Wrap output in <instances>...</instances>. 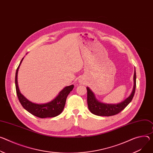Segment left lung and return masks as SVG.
Listing matches in <instances>:
<instances>
[{"label": "left lung", "mask_w": 153, "mask_h": 153, "mask_svg": "<svg viewBox=\"0 0 153 153\" xmlns=\"http://www.w3.org/2000/svg\"><path fill=\"white\" fill-rule=\"evenodd\" d=\"M136 87V73L135 70L134 75V87L131 95L118 104H105L97 100L94 94L87 87V103L90 112L98 116H112L118 114L126 107L132 101L135 94Z\"/></svg>", "instance_id": "1"}]
</instances>
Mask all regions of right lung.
I'll return each mask as SVG.
<instances>
[{
    "label": "right lung",
    "mask_w": 153,
    "mask_h": 153,
    "mask_svg": "<svg viewBox=\"0 0 153 153\" xmlns=\"http://www.w3.org/2000/svg\"><path fill=\"white\" fill-rule=\"evenodd\" d=\"M21 60L19 65L18 66L15 76V85L18 98L22 106L29 113L37 117L44 118L55 117L60 115L65 107L66 100L68 95L70 93L73 88L74 85H71L65 87L57 95V96L52 101L47 102L46 104H35L27 100L25 97L22 94L19 90L18 84V69L22 63Z\"/></svg>",
    "instance_id": "right-lung-1"
}]
</instances>
